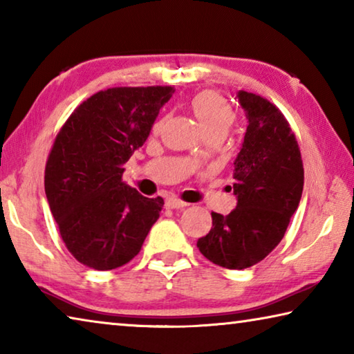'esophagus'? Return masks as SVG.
I'll return each mask as SVG.
<instances>
[{"instance_id":"1","label":"esophagus","mask_w":354,"mask_h":354,"mask_svg":"<svg viewBox=\"0 0 354 354\" xmlns=\"http://www.w3.org/2000/svg\"><path fill=\"white\" fill-rule=\"evenodd\" d=\"M165 206L167 207H170V209H184V207H187L189 205L187 203H184V201H181V200H178V198H167L165 200Z\"/></svg>"}]
</instances>
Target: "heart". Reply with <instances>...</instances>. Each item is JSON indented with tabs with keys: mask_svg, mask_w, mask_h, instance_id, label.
<instances>
[{
	"mask_svg": "<svg viewBox=\"0 0 354 354\" xmlns=\"http://www.w3.org/2000/svg\"><path fill=\"white\" fill-rule=\"evenodd\" d=\"M190 107L205 133L215 129L227 131L234 122V112L231 106L217 92L205 91L196 93L190 101Z\"/></svg>",
	"mask_w": 354,
	"mask_h": 354,
	"instance_id": "b5f03b06",
	"label": "heart"
}]
</instances>
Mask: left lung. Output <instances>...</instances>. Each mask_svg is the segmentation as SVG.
<instances>
[{
    "instance_id": "8db88e82",
    "label": "left lung",
    "mask_w": 354,
    "mask_h": 354,
    "mask_svg": "<svg viewBox=\"0 0 354 354\" xmlns=\"http://www.w3.org/2000/svg\"><path fill=\"white\" fill-rule=\"evenodd\" d=\"M236 97L248 123L230 187L237 206L227 215L212 212L211 231L196 247L217 266L242 270L272 253L284 237L301 200L304 171L283 113L256 93L239 91Z\"/></svg>"
}]
</instances>
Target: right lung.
Wrapping results in <instances>:
<instances>
[{
	"instance_id": "1",
	"label": "right lung",
	"mask_w": 354,
	"mask_h": 354,
	"mask_svg": "<svg viewBox=\"0 0 354 354\" xmlns=\"http://www.w3.org/2000/svg\"><path fill=\"white\" fill-rule=\"evenodd\" d=\"M173 87L101 91L71 113L45 169V194L65 247L84 266L128 263L159 218L164 200L122 181L124 164L147 142Z\"/></svg>"
}]
</instances>
